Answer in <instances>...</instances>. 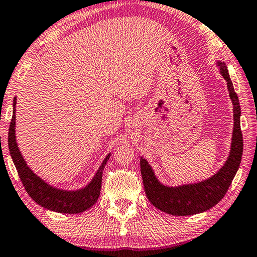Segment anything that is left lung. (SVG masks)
I'll use <instances>...</instances> for the list:
<instances>
[{
	"mask_svg": "<svg viewBox=\"0 0 257 257\" xmlns=\"http://www.w3.org/2000/svg\"><path fill=\"white\" fill-rule=\"evenodd\" d=\"M220 73L227 81L230 99L233 105V130L229 156L224 164L207 179L191 184L168 186L156 177L149 161L141 156V172L146 197L160 211L171 215L186 216L205 212L224 197L240 165L242 156V134L240 130L241 110L239 99L230 79L227 64L216 61Z\"/></svg>",
	"mask_w": 257,
	"mask_h": 257,
	"instance_id": "left-lung-1",
	"label": "left lung"
}]
</instances>
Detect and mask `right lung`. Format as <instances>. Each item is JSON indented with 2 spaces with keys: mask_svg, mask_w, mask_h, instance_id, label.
Instances as JSON below:
<instances>
[{
  "mask_svg": "<svg viewBox=\"0 0 257 257\" xmlns=\"http://www.w3.org/2000/svg\"><path fill=\"white\" fill-rule=\"evenodd\" d=\"M16 104L17 97L14 98V112L9 128L8 144L10 155L16 165L17 171L26 191L38 205L47 210L64 213V214H77L92 207L97 202L102 186V173L111 153H108L99 165L88 184L79 189H62L50 185L40 176H37L26 162L23 154L17 144L16 138Z\"/></svg>",
  "mask_w": 257,
  "mask_h": 257,
  "instance_id": "right-lung-1",
  "label": "right lung"
}]
</instances>
